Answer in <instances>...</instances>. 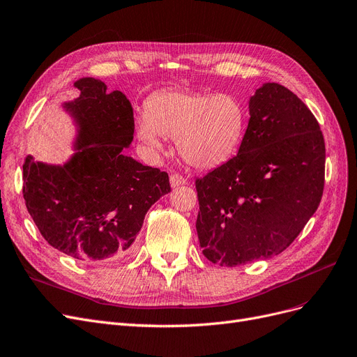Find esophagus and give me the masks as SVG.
I'll use <instances>...</instances> for the list:
<instances>
[{
    "label": "esophagus",
    "mask_w": 357,
    "mask_h": 357,
    "mask_svg": "<svg viewBox=\"0 0 357 357\" xmlns=\"http://www.w3.org/2000/svg\"><path fill=\"white\" fill-rule=\"evenodd\" d=\"M185 183H187V179L183 178L182 175H179V174H172L170 175V185L174 187V188L181 187V185H185Z\"/></svg>",
    "instance_id": "34e87169"
}]
</instances>
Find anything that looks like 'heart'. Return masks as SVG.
Returning <instances> with one entry per match:
<instances>
[{"label": "heart", "mask_w": 357, "mask_h": 357, "mask_svg": "<svg viewBox=\"0 0 357 357\" xmlns=\"http://www.w3.org/2000/svg\"><path fill=\"white\" fill-rule=\"evenodd\" d=\"M247 121L245 104L236 96L169 89L145 101L137 135L153 151L163 150L165 138H175L176 150L187 165L215 169L238 151Z\"/></svg>", "instance_id": "b5f03b06"}]
</instances>
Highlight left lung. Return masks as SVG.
<instances>
[{
	"label": "left lung",
	"instance_id": "1",
	"mask_svg": "<svg viewBox=\"0 0 357 357\" xmlns=\"http://www.w3.org/2000/svg\"><path fill=\"white\" fill-rule=\"evenodd\" d=\"M248 110L238 154L195 181L203 255L228 268L282 253L324 192L325 142L306 104L268 82L256 89Z\"/></svg>",
	"mask_w": 357,
	"mask_h": 357
}]
</instances>
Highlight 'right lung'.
Returning <instances> with one entry per match:
<instances>
[{
	"mask_svg": "<svg viewBox=\"0 0 357 357\" xmlns=\"http://www.w3.org/2000/svg\"><path fill=\"white\" fill-rule=\"evenodd\" d=\"M63 104L77 135L64 165L23 163V199L39 232L59 252L86 263L128 256L149 208L170 192L169 175L123 153L134 139V110L121 91L82 77Z\"/></svg>",
	"mask_w": 357,
	"mask_h": 357,
	"instance_id": "right-lung-1",
	"label": "right lung"
}]
</instances>
